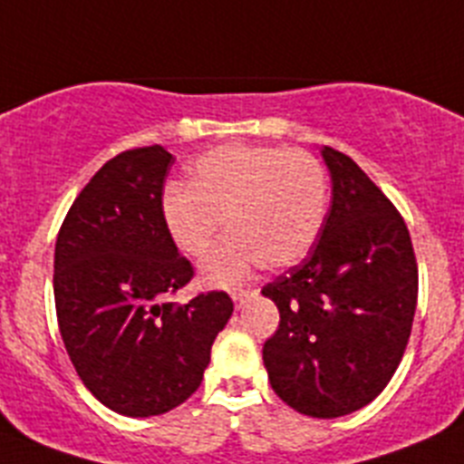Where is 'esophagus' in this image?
<instances>
[{
  "instance_id": "obj_1",
  "label": "esophagus",
  "mask_w": 464,
  "mask_h": 464,
  "mask_svg": "<svg viewBox=\"0 0 464 464\" xmlns=\"http://www.w3.org/2000/svg\"><path fill=\"white\" fill-rule=\"evenodd\" d=\"M251 295H253V290H235V293H232V299H235L237 306H241L246 299L251 297Z\"/></svg>"
}]
</instances>
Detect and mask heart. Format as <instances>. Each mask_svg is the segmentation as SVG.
<instances>
[{
  "label": "heart",
  "instance_id": "b5f03b06",
  "mask_svg": "<svg viewBox=\"0 0 464 464\" xmlns=\"http://www.w3.org/2000/svg\"><path fill=\"white\" fill-rule=\"evenodd\" d=\"M327 179L306 150L227 143L195 160L190 188H169L165 218L183 253L202 257L220 229L232 235L202 265L204 281L235 285L262 262L290 267L321 232Z\"/></svg>",
  "mask_w": 464,
  "mask_h": 464
}]
</instances>
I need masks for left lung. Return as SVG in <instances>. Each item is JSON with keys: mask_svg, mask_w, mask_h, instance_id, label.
<instances>
[{"mask_svg": "<svg viewBox=\"0 0 464 464\" xmlns=\"http://www.w3.org/2000/svg\"><path fill=\"white\" fill-rule=\"evenodd\" d=\"M332 207L318 244L262 295L281 321L262 348L274 392L295 411L337 418L370 404L395 374L418 299L411 237L353 160L323 146Z\"/></svg>", "mask_w": 464, "mask_h": 464, "instance_id": "obj_1", "label": "left lung"}]
</instances>
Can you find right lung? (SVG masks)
<instances>
[{
  "label": "right lung",
  "instance_id": "obj_1",
  "mask_svg": "<svg viewBox=\"0 0 464 464\" xmlns=\"http://www.w3.org/2000/svg\"><path fill=\"white\" fill-rule=\"evenodd\" d=\"M171 153L109 160L73 199L55 241L57 325L81 381L111 411L160 416L202 383L235 304L223 290L171 295L192 278L162 211Z\"/></svg>",
  "mask_w": 464,
  "mask_h": 464
}]
</instances>
